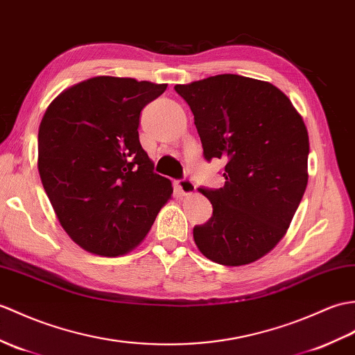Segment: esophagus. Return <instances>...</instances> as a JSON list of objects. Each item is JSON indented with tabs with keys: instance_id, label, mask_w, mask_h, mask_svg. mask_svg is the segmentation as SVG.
<instances>
[{
	"instance_id": "esophagus-1",
	"label": "esophagus",
	"mask_w": 355,
	"mask_h": 355,
	"mask_svg": "<svg viewBox=\"0 0 355 355\" xmlns=\"http://www.w3.org/2000/svg\"><path fill=\"white\" fill-rule=\"evenodd\" d=\"M175 186H177V191H178L181 195H184V196L192 195V193H195V191H196L195 183H193L192 180H189V178L177 181Z\"/></svg>"
}]
</instances>
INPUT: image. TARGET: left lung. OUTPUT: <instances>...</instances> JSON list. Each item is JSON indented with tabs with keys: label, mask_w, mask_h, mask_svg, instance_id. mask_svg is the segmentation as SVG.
Returning a JSON list of instances; mask_svg holds the SVG:
<instances>
[{
	"label": "left lung",
	"mask_w": 355,
	"mask_h": 355,
	"mask_svg": "<svg viewBox=\"0 0 355 355\" xmlns=\"http://www.w3.org/2000/svg\"><path fill=\"white\" fill-rule=\"evenodd\" d=\"M175 90L193 113L204 157L227 160L224 187L198 189L213 216L193 228V241L219 265H250L286 236L306 192V123L268 81L220 73Z\"/></svg>",
	"instance_id": "obj_1"
}]
</instances>
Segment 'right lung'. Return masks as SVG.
Returning <instances> with one entry per match:
<instances>
[{"mask_svg":"<svg viewBox=\"0 0 355 355\" xmlns=\"http://www.w3.org/2000/svg\"><path fill=\"white\" fill-rule=\"evenodd\" d=\"M166 87L101 76L48 105L39 127V175L60 225L87 252L133 251L171 200L172 183L153 172L137 131L140 112Z\"/></svg>","mask_w":355,"mask_h":355,"instance_id":"add662e5","label":"right lung"}]
</instances>
